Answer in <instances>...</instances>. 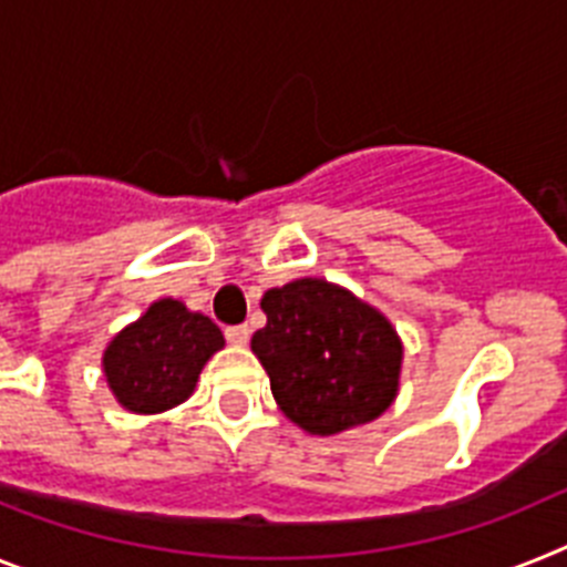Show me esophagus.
<instances>
[{"label": "esophagus", "instance_id": "1", "mask_svg": "<svg viewBox=\"0 0 567 567\" xmlns=\"http://www.w3.org/2000/svg\"><path fill=\"white\" fill-rule=\"evenodd\" d=\"M250 331L248 324H230V328H225V339H228L230 344H245L248 342Z\"/></svg>", "mask_w": 567, "mask_h": 567}]
</instances>
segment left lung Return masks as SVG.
Masks as SVG:
<instances>
[{
  "instance_id": "left-lung-1",
  "label": "left lung",
  "mask_w": 567,
  "mask_h": 567,
  "mask_svg": "<svg viewBox=\"0 0 567 567\" xmlns=\"http://www.w3.org/2000/svg\"><path fill=\"white\" fill-rule=\"evenodd\" d=\"M268 324L250 339L290 422L331 436L377 420L400 388L402 344L385 317L322 279L262 297Z\"/></svg>"
}]
</instances>
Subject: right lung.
<instances>
[{"label": "right lung", "instance_id": "add662e5", "mask_svg": "<svg viewBox=\"0 0 567 567\" xmlns=\"http://www.w3.org/2000/svg\"><path fill=\"white\" fill-rule=\"evenodd\" d=\"M225 344L223 331L176 299H159L107 344L105 377L134 413H159L194 393L202 365Z\"/></svg>", "mask_w": 567, "mask_h": 567}]
</instances>
